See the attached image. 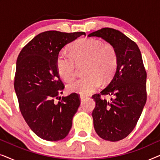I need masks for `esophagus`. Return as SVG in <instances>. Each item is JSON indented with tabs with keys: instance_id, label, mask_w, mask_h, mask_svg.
Segmentation results:
<instances>
[{
	"instance_id": "esophagus-1",
	"label": "esophagus",
	"mask_w": 160,
	"mask_h": 160,
	"mask_svg": "<svg viewBox=\"0 0 160 160\" xmlns=\"http://www.w3.org/2000/svg\"><path fill=\"white\" fill-rule=\"evenodd\" d=\"M87 97H85V96H83V95H80V100L81 101H83V100H84L86 99Z\"/></svg>"
}]
</instances>
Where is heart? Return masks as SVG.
I'll return each instance as SVG.
<instances>
[{
	"label": "heart",
	"instance_id": "heart-1",
	"mask_svg": "<svg viewBox=\"0 0 160 160\" xmlns=\"http://www.w3.org/2000/svg\"><path fill=\"white\" fill-rule=\"evenodd\" d=\"M71 53L62 50L57 58L58 73L63 79L69 82L75 77L77 65L85 63L84 77L71 82L68 89L72 92L87 95L95 92L100 83L108 82L115 73L118 65V55L111 44H103L94 38H83L71 46Z\"/></svg>",
	"mask_w": 160,
	"mask_h": 160
}]
</instances>
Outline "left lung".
Listing matches in <instances>:
<instances>
[{"mask_svg": "<svg viewBox=\"0 0 160 160\" xmlns=\"http://www.w3.org/2000/svg\"><path fill=\"white\" fill-rule=\"evenodd\" d=\"M88 37H98L115 48L117 68L109 84L92 98L95 132L101 138L118 141L135 128L146 102V72L141 51L134 41L119 30L105 28L91 32ZM112 96L110 102L100 95Z\"/></svg>", "mask_w": 160, "mask_h": 160, "instance_id": "1", "label": "left lung"}]
</instances>
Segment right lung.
<instances>
[{
    "mask_svg": "<svg viewBox=\"0 0 160 160\" xmlns=\"http://www.w3.org/2000/svg\"><path fill=\"white\" fill-rule=\"evenodd\" d=\"M82 35L86 36L84 32H41L22 49L17 60L14 89L19 109L32 132L43 140L65 138L80 106L76 93L62 97L58 102L54 99L64 89L57 68L58 54Z\"/></svg>",
    "mask_w": 160,
    "mask_h": 160,
    "instance_id": "1",
    "label": "right lung"
}]
</instances>
